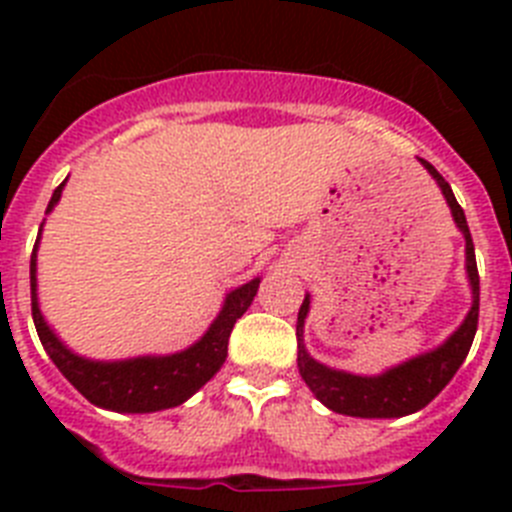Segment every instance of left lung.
<instances>
[{
	"label": "left lung",
	"mask_w": 512,
	"mask_h": 512,
	"mask_svg": "<svg viewBox=\"0 0 512 512\" xmlns=\"http://www.w3.org/2000/svg\"><path fill=\"white\" fill-rule=\"evenodd\" d=\"M423 166L441 187L443 197L451 207V215H454L456 228L464 233V241H467V277L472 284V310L467 312L464 323L428 354L402 361V364L392 366L377 377H359V374L330 369L305 351L302 328H305V318L310 312V295H307L302 300L300 312H297V366H300L302 379L312 390V395L333 413L351 415V418H402V415L418 413L451 382V377L459 372V366L464 364L469 348H472L479 320V274L472 233H469L467 217L456 202L449 182L428 161H423Z\"/></svg>",
	"instance_id": "1"
}]
</instances>
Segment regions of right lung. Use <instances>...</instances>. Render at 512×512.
Returning <instances> with one entry per match:
<instances>
[{
  "instance_id": "obj_1",
  "label": "right lung",
  "mask_w": 512,
  "mask_h": 512,
  "mask_svg": "<svg viewBox=\"0 0 512 512\" xmlns=\"http://www.w3.org/2000/svg\"><path fill=\"white\" fill-rule=\"evenodd\" d=\"M66 184V182H63ZM63 184L56 187L45 215L61 200ZM43 228V225H40ZM40 241V233H38ZM35 241V251H38ZM33 251L30 259V289H33V323L38 330L45 354L51 356L58 372L74 384L81 395L87 397L97 408L115 410V413H156V410L176 408L184 400L200 390L202 384L210 382L217 369L225 364L228 356V338L235 320L251 307L253 297L259 292L261 279H251L243 287L233 289L223 302V310L212 320L205 336L194 346L184 348L179 354L169 356H135L125 361H92L74 354L71 348L61 343V338L45 323L43 312L38 307V256Z\"/></svg>"
}]
</instances>
